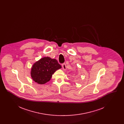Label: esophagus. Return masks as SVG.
I'll use <instances>...</instances> for the list:
<instances>
[{
  "label": "esophagus",
  "instance_id": "obj_1",
  "mask_svg": "<svg viewBox=\"0 0 124 124\" xmlns=\"http://www.w3.org/2000/svg\"><path fill=\"white\" fill-rule=\"evenodd\" d=\"M62 69L63 70H66V66L65 64H63L62 65Z\"/></svg>",
  "mask_w": 124,
  "mask_h": 124
}]
</instances>
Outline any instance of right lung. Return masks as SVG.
Segmentation results:
<instances>
[{
	"instance_id": "1",
	"label": "right lung",
	"mask_w": 124,
	"mask_h": 124,
	"mask_svg": "<svg viewBox=\"0 0 124 124\" xmlns=\"http://www.w3.org/2000/svg\"><path fill=\"white\" fill-rule=\"evenodd\" d=\"M61 68L56 59L42 58L35 62L31 68V76L36 83L43 85L49 81L54 72Z\"/></svg>"
}]
</instances>
